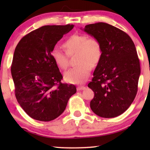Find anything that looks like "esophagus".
Instances as JSON below:
<instances>
[{
  "label": "esophagus",
  "instance_id": "1",
  "mask_svg": "<svg viewBox=\"0 0 150 150\" xmlns=\"http://www.w3.org/2000/svg\"><path fill=\"white\" fill-rule=\"evenodd\" d=\"M85 88V87H83V86H79L77 87V90L78 91H81V90H84Z\"/></svg>",
  "mask_w": 150,
  "mask_h": 150
}]
</instances>
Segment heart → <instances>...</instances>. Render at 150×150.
I'll return each instance as SVG.
<instances>
[{"instance_id": "heart-1", "label": "heart", "mask_w": 150, "mask_h": 150, "mask_svg": "<svg viewBox=\"0 0 150 150\" xmlns=\"http://www.w3.org/2000/svg\"><path fill=\"white\" fill-rule=\"evenodd\" d=\"M63 46L68 55L77 54L76 63H78L65 73V80L74 84L84 83L90 75V65L95 66L100 59L102 46L100 41L95 38H88L85 34H75L66 40ZM51 54L58 67L62 69H67L69 62L65 52L55 47Z\"/></svg>"}]
</instances>
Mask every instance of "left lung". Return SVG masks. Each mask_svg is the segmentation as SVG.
I'll use <instances>...</instances> for the list:
<instances>
[{
  "instance_id": "left-lung-1",
  "label": "left lung",
  "mask_w": 150,
  "mask_h": 150,
  "mask_svg": "<svg viewBox=\"0 0 150 150\" xmlns=\"http://www.w3.org/2000/svg\"><path fill=\"white\" fill-rule=\"evenodd\" d=\"M83 30L102 46L100 59L88 84L95 93L91 108L100 117H116L129 108L138 91L140 65L135 45L126 32L104 22L87 25Z\"/></svg>"
}]
</instances>
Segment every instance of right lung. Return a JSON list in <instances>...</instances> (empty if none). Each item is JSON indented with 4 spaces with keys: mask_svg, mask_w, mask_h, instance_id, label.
I'll return each mask as SVG.
<instances>
[{
    "mask_svg": "<svg viewBox=\"0 0 150 150\" xmlns=\"http://www.w3.org/2000/svg\"><path fill=\"white\" fill-rule=\"evenodd\" d=\"M74 27L44 26L20 40L15 48L11 74L18 103L30 117L48 122L63 112L76 93L73 85L62 83L63 76L52 57V50Z\"/></svg>",
    "mask_w": 150,
    "mask_h": 150,
    "instance_id": "obj_1",
    "label": "right lung"
}]
</instances>
